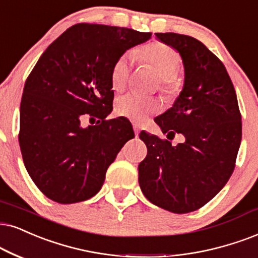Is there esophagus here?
Returning <instances> with one entry per match:
<instances>
[{"label": "esophagus", "instance_id": "1", "mask_svg": "<svg viewBox=\"0 0 258 258\" xmlns=\"http://www.w3.org/2000/svg\"><path fill=\"white\" fill-rule=\"evenodd\" d=\"M133 130H135V133H136V136L138 137L139 132H140V126H139V125H137V123H133Z\"/></svg>", "mask_w": 258, "mask_h": 258}]
</instances>
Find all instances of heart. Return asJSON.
<instances>
[{
  "instance_id": "b5f03b06",
  "label": "heart",
  "mask_w": 258,
  "mask_h": 258,
  "mask_svg": "<svg viewBox=\"0 0 258 258\" xmlns=\"http://www.w3.org/2000/svg\"><path fill=\"white\" fill-rule=\"evenodd\" d=\"M136 54L149 61L161 76V89L168 99H172L180 93L181 78L175 73L180 68L181 57L178 52L163 42H151L138 48ZM132 54L125 53L115 61L110 71V82L115 90L125 88L131 70ZM159 109V101L153 96L131 93L123 94L115 101V112L135 122H144L151 114Z\"/></svg>"
}]
</instances>
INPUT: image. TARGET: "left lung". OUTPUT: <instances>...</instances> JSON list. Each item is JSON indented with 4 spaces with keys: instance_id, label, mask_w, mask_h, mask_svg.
Listing matches in <instances>:
<instances>
[{
    "instance_id": "8db88e82",
    "label": "left lung",
    "mask_w": 258,
    "mask_h": 258,
    "mask_svg": "<svg viewBox=\"0 0 258 258\" xmlns=\"http://www.w3.org/2000/svg\"><path fill=\"white\" fill-rule=\"evenodd\" d=\"M180 53L184 83L174 105L155 119L163 133L184 136L169 140L142 131L148 155L138 165L143 194L172 213L197 211L229 181L242 140V116L236 91L224 64L189 35L156 33Z\"/></svg>"
}]
</instances>
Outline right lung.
Here are the masks:
<instances>
[{"label":"right lung","mask_w":258,"mask_h":258,"mask_svg":"<svg viewBox=\"0 0 258 258\" xmlns=\"http://www.w3.org/2000/svg\"><path fill=\"white\" fill-rule=\"evenodd\" d=\"M151 33L115 26L77 24L45 50L25 83L19 143L35 185L58 204L93 198L107 169L127 140L135 138L125 118L112 112L114 63ZM99 117L80 126V116Z\"/></svg>","instance_id":"obj_1"}]
</instances>
